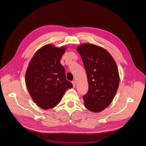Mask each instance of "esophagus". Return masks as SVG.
<instances>
[{
	"mask_svg": "<svg viewBox=\"0 0 146 146\" xmlns=\"http://www.w3.org/2000/svg\"><path fill=\"white\" fill-rule=\"evenodd\" d=\"M72 85H73V86H74V87L76 86V81L73 80V81L72 82Z\"/></svg>",
	"mask_w": 146,
	"mask_h": 146,
	"instance_id": "1",
	"label": "esophagus"
}]
</instances>
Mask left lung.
<instances>
[{"label": "left lung", "instance_id": "obj_1", "mask_svg": "<svg viewBox=\"0 0 146 146\" xmlns=\"http://www.w3.org/2000/svg\"><path fill=\"white\" fill-rule=\"evenodd\" d=\"M77 50L89 85L88 93L83 96L84 105L92 112H100L111 103L118 89L120 78L116 63L110 53L100 46L84 43Z\"/></svg>", "mask_w": 146, "mask_h": 146}]
</instances>
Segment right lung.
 I'll return each mask as SVG.
<instances>
[{
	"instance_id": "1",
	"label": "right lung",
	"mask_w": 146,
	"mask_h": 146,
	"mask_svg": "<svg viewBox=\"0 0 146 146\" xmlns=\"http://www.w3.org/2000/svg\"><path fill=\"white\" fill-rule=\"evenodd\" d=\"M66 47L45 45L35 53L25 73V84L38 107L48 110L58 105L68 89L73 87L66 80L60 59Z\"/></svg>"
}]
</instances>
